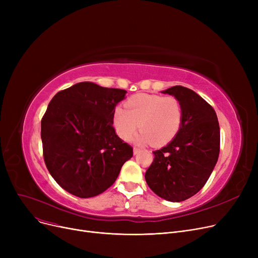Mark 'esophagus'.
<instances>
[{
	"instance_id": "obj_1",
	"label": "esophagus",
	"mask_w": 258,
	"mask_h": 258,
	"mask_svg": "<svg viewBox=\"0 0 258 258\" xmlns=\"http://www.w3.org/2000/svg\"><path fill=\"white\" fill-rule=\"evenodd\" d=\"M140 152L139 147H134V155H137Z\"/></svg>"
}]
</instances>
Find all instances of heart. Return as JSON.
Here are the masks:
<instances>
[{"label": "heart", "instance_id": "b5f03b06", "mask_svg": "<svg viewBox=\"0 0 258 258\" xmlns=\"http://www.w3.org/2000/svg\"><path fill=\"white\" fill-rule=\"evenodd\" d=\"M114 111V126L123 140H130L139 127L138 141L162 146L170 142L181 128L183 106L174 96L137 94Z\"/></svg>", "mask_w": 258, "mask_h": 258}]
</instances>
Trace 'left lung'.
I'll list each match as a JSON object with an SVG mask.
<instances>
[{
	"label": "left lung",
	"mask_w": 258,
	"mask_h": 258,
	"mask_svg": "<svg viewBox=\"0 0 258 258\" xmlns=\"http://www.w3.org/2000/svg\"><path fill=\"white\" fill-rule=\"evenodd\" d=\"M162 93L177 97L183 106V122L175 137L153 152L145 172L152 190L169 202H182L204 187L220 155V124L213 107L192 90L174 86Z\"/></svg>",
	"instance_id": "left-lung-1"
}]
</instances>
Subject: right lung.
I'll return each mask as SVG.
<instances>
[{
    "label": "right lung",
    "instance_id": "right-lung-1",
    "mask_svg": "<svg viewBox=\"0 0 258 258\" xmlns=\"http://www.w3.org/2000/svg\"><path fill=\"white\" fill-rule=\"evenodd\" d=\"M125 90L84 81L59 91L42 118L45 164L56 183L78 198L98 196L116 181L133 147L113 126Z\"/></svg>",
    "mask_w": 258,
    "mask_h": 258
}]
</instances>
